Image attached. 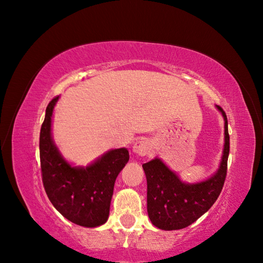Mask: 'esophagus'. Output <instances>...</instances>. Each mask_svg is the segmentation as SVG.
<instances>
[{
	"instance_id": "1",
	"label": "esophagus",
	"mask_w": 263,
	"mask_h": 263,
	"mask_svg": "<svg viewBox=\"0 0 263 263\" xmlns=\"http://www.w3.org/2000/svg\"><path fill=\"white\" fill-rule=\"evenodd\" d=\"M133 152H135L137 155H139V157H145V155H147L149 153V151L152 149V144H151V141L147 139H140V140H137L135 144H133Z\"/></svg>"
}]
</instances>
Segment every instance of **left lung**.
<instances>
[{
  "instance_id": "left-lung-1",
  "label": "left lung",
  "mask_w": 263,
  "mask_h": 263,
  "mask_svg": "<svg viewBox=\"0 0 263 263\" xmlns=\"http://www.w3.org/2000/svg\"><path fill=\"white\" fill-rule=\"evenodd\" d=\"M224 118V148L219 167L208 179L186 183L182 181L161 159L154 158L142 164L147 180V212L152 224L160 230L184 229L203 216L224 185L230 153L228 117L219 105H216Z\"/></svg>"
}]
</instances>
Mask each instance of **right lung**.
Here are the masks:
<instances>
[{
	"mask_svg": "<svg viewBox=\"0 0 263 263\" xmlns=\"http://www.w3.org/2000/svg\"><path fill=\"white\" fill-rule=\"evenodd\" d=\"M58 100L59 96L47 105L39 138L44 188L66 219L83 228H97L108 220L115 181L128 161V151L110 149L86 167L68 162L52 137Z\"/></svg>",
	"mask_w": 263,
	"mask_h": 263,
	"instance_id": "obj_1",
	"label": "right lung"
}]
</instances>
